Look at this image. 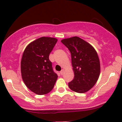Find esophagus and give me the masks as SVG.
<instances>
[{
  "instance_id": "esophagus-1",
  "label": "esophagus",
  "mask_w": 122,
  "mask_h": 122,
  "mask_svg": "<svg viewBox=\"0 0 122 122\" xmlns=\"http://www.w3.org/2000/svg\"><path fill=\"white\" fill-rule=\"evenodd\" d=\"M64 70H62L60 71V74H61V75H64Z\"/></svg>"
}]
</instances>
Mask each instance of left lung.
Instances as JSON below:
<instances>
[{
  "instance_id": "8db88e82",
  "label": "left lung",
  "mask_w": 122,
  "mask_h": 122,
  "mask_svg": "<svg viewBox=\"0 0 122 122\" xmlns=\"http://www.w3.org/2000/svg\"><path fill=\"white\" fill-rule=\"evenodd\" d=\"M61 42L71 53L74 78L69 83V88L78 93L88 92L100 75V64L97 52L90 43L77 36L63 39Z\"/></svg>"
}]
</instances>
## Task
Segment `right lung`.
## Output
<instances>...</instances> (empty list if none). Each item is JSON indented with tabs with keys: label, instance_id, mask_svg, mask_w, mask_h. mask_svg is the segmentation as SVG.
Returning a JSON list of instances; mask_svg holds the SVG:
<instances>
[{
	"label": "right lung",
	"instance_id": "right-lung-1",
	"mask_svg": "<svg viewBox=\"0 0 122 122\" xmlns=\"http://www.w3.org/2000/svg\"><path fill=\"white\" fill-rule=\"evenodd\" d=\"M57 42L56 38L40 37L29 43L23 53L20 62L23 81L37 95L50 92L57 79L49 60L50 53Z\"/></svg>",
	"mask_w": 122,
	"mask_h": 122
}]
</instances>
